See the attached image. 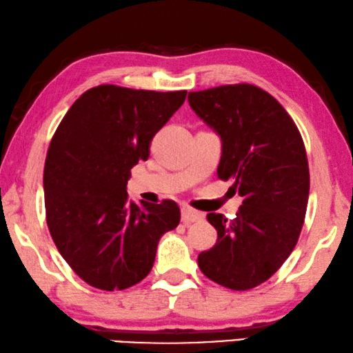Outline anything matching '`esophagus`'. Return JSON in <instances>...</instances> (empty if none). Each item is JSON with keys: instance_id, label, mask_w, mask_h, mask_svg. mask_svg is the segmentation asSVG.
I'll return each instance as SVG.
<instances>
[{"instance_id": "1", "label": "esophagus", "mask_w": 353, "mask_h": 353, "mask_svg": "<svg viewBox=\"0 0 353 353\" xmlns=\"http://www.w3.org/2000/svg\"><path fill=\"white\" fill-rule=\"evenodd\" d=\"M201 219H203L201 212L192 210V208H188V206L182 208V222H183V224H192V222H198Z\"/></svg>"}]
</instances>
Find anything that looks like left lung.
<instances>
[{"label":"left lung","mask_w":353,"mask_h":353,"mask_svg":"<svg viewBox=\"0 0 353 353\" xmlns=\"http://www.w3.org/2000/svg\"><path fill=\"white\" fill-rule=\"evenodd\" d=\"M188 103L221 136L217 176L243 196L235 219L208 214L217 241L200 252L198 267L228 290H251L280 269L299 240L310 188L304 141L281 103L254 84L188 92Z\"/></svg>","instance_id":"obj_1"}]
</instances>
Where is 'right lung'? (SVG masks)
Segmentation results:
<instances>
[{
  "mask_svg": "<svg viewBox=\"0 0 353 353\" xmlns=\"http://www.w3.org/2000/svg\"><path fill=\"white\" fill-rule=\"evenodd\" d=\"M185 96L101 84L77 99L54 132L43 176L48 228L89 286L137 285L150 274L160 238L179 225L176 201L139 206L128 201L126 185Z\"/></svg>",
  "mask_w": 353,
  "mask_h": 353,
  "instance_id": "obj_1",
  "label": "right lung"
}]
</instances>
